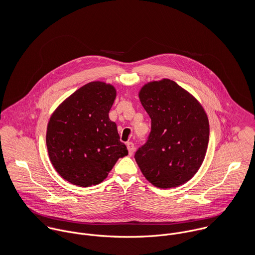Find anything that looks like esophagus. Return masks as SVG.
<instances>
[{"mask_svg": "<svg viewBox=\"0 0 255 255\" xmlns=\"http://www.w3.org/2000/svg\"><path fill=\"white\" fill-rule=\"evenodd\" d=\"M127 147H128V154H129V155H132L133 152H134V149H135L134 144H133L132 142H128V143H127Z\"/></svg>", "mask_w": 255, "mask_h": 255, "instance_id": "1", "label": "esophagus"}]
</instances>
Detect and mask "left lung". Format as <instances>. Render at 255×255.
Instances as JSON below:
<instances>
[{"label": "left lung", "mask_w": 255, "mask_h": 255, "mask_svg": "<svg viewBox=\"0 0 255 255\" xmlns=\"http://www.w3.org/2000/svg\"><path fill=\"white\" fill-rule=\"evenodd\" d=\"M138 96L151 119V131L135 161L153 185L180 186L197 173L205 158L207 115L195 97L168 78L146 83Z\"/></svg>", "instance_id": "left-lung-1"}]
</instances>
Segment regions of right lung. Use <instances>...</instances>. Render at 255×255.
Masks as SVG:
<instances>
[{
  "label": "right lung",
  "instance_id": "add662e5",
  "mask_svg": "<svg viewBox=\"0 0 255 255\" xmlns=\"http://www.w3.org/2000/svg\"><path fill=\"white\" fill-rule=\"evenodd\" d=\"M116 88L89 82L69 96L52 114L46 144L52 165L66 181L88 187L103 182L119 158L128 154L109 118Z\"/></svg>",
  "mask_w": 255,
  "mask_h": 255
}]
</instances>
